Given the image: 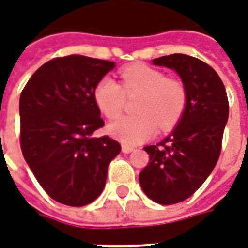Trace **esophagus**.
Masks as SVG:
<instances>
[{
	"label": "esophagus",
	"mask_w": 248,
	"mask_h": 248,
	"mask_svg": "<svg viewBox=\"0 0 248 248\" xmlns=\"http://www.w3.org/2000/svg\"><path fill=\"white\" fill-rule=\"evenodd\" d=\"M132 151H135L134 147H130V145H126V144L122 145V152H124V154H130V152H132Z\"/></svg>",
	"instance_id": "esophagus-1"
}]
</instances>
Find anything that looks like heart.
<instances>
[{
  "mask_svg": "<svg viewBox=\"0 0 248 248\" xmlns=\"http://www.w3.org/2000/svg\"><path fill=\"white\" fill-rule=\"evenodd\" d=\"M121 83L103 78L93 91L96 105L108 120H116L126 105V97L140 93L135 105L137 116L113 122L109 132L124 144L135 145L152 138L160 130L166 131L178 124L186 110L187 90L179 79L166 75L151 66H126L120 70Z\"/></svg>",
  "mask_w": 248,
  "mask_h": 248,
  "instance_id": "1",
  "label": "heart"
}]
</instances>
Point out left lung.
Listing matches in <instances>:
<instances>
[{"label":"left lung","mask_w":248,"mask_h":248,"mask_svg":"<svg viewBox=\"0 0 248 248\" xmlns=\"http://www.w3.org/2000/svg\"><path fill=\"white\" fill-rule=\"evenodd\" d=\"M154 63L174 69L187 90L186 110L178 126L156 145L144 147L149 162L139 174L145 195L170 205L190 198L216 166L229 101L218 74L199 58L175 53Z\"/></svg>","instance_id":"1"}]
</instances>
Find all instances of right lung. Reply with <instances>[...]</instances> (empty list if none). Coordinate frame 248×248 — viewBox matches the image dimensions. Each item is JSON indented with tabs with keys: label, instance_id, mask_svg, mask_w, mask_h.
<instances>
[{
	"label": "right lung",
	"instance_id": "add662e5",
	"mask_svg": "<svg viewBox=\"0 0 248 248\" xmlns=\"http://www.w3.org/2000/svg\"><path fill=\"white\" fill-rule=\"evenodd\" d=\"M114 62L79 54L45 62L19 100L20 148L52 199L70 207L92 203L103 192L108 168L121 144L108 135L93 91Z\"/></svg>",
	"mask_w": 248,
	"mask_h": 248
}]
</instances>
